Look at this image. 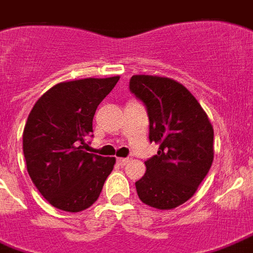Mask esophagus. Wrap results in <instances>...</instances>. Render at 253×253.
Returning a JSON list of instances; mask_svg holds the SVG:
<instances>
[{
	"mask_svg": "<svg viewBox=\"0 0 253 253\" xmlns=\"http://www.w3.org/2000/svg\"><path fill=\"white\" fill-rule=\"evenodd\" d=\"M128 161H130L128 158H118V159H117L119 166H126L127 163H128Z\"/></svg>",
	"mask_w": 253,
	"mask_h": 253,
	"instance_id": "esophagus-1",
	"label": "esophagus"
}]
</instances>
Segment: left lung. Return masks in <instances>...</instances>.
Wrapping results in <instances>:
<instances>
[{
    "label": "left lung",
    "mask_w": 253,
    "mask_h": 253,
    "mask_svg": "<svg viewBox=\"0 0 253 253\" xmlns=\"http://www.w3.org/2000/svg\"><path fill=\"white\" fill-rule=\"evenodd\" d=\"M130 91L146 106L150 142L159 144L135 182L136 192L147 206L172 210L195 194L211 169L213 128L195 96L176 81L132 75Z\"/></svg>",
    "instance_id": "obj_1"
}]
</instances>
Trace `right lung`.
Segmentation results:
<instances>
[{"label":"right lung","mask_w":253,"mask_h":253,"mask_svg":"<svg viewBox=\"0 0 253 253\" xmlns=\"http://www.w3.org/2000/svg\"><path fill=\"white\" fill-rule=\"evenodd\" d=\"M119 77L62 82L36 102L25 125L22 146L28 172L53 207L80 212L99 198L115 158L87 152L92 118Z\"/></svg>","instance_id":"obj_1"}]
</instances>
